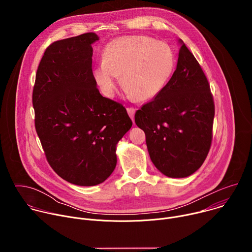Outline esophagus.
<instances>
[{
    "instance_id": "obj_1",
    "label": "esophagus",
    "mask_w": 252,
    "mask_h": 252,
    "mask_svg": "<svg viewBox=\"0 0 252 252\" xmlns=\"http://www.w3.org/2000/svg\"><path fill=\"white\" fill-rule=\"evenodd\" d=\"M126 111H127V114H128V116L130 117V119L133 121V119H134V114H135V109H133V107H127Z\"/></svg>"
}]
</instances>
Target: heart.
I'll return each instance as SVG.
<instances>
[{
  "instance_id": "heart-1",
  "label": "heart",
  "mask_w": 252,
  "mask_h": 252,
  "mask_svg": "<svg viewBox=\"0 0 252 252\" xmlns=\"http://www.w3.org/2000/svg\"><path fill=\"white\" fill-rule=\"evenodd\" d=\"M175 65L171 48L163 42L133 35L117 39L103 50L102 61L93 69V78L101 92L112 96L119 83L137 100L156 97L167 85Z\"/></svg>"
}]
</instances>
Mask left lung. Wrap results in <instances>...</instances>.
<instances>
[{"mask_svg":"<svg viewBox=\"0 0 252 252\" xmlns=\"http://www.w3.org/2000/svg\"><path fill=\"white\" fill-rule=\"evenodd\" d=\"M176 69L165 88L135 113L152 161L164 175L187 177L205 160L212 139L214 102L198 62L182 40Z\"/></svg>","mask_w":252,"mask_h":252,"instance_id":"1","label":"left lung"}]
</instances>
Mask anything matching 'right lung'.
<instances>
[{"label":"right lung","instance_id":"add662e5","mask_svg":"<svg viewBox=\"0 0 252 252\" xmlns=\"http://www.w3.org/2000/svg\"><path fill=\"white\" fill-rule=\"evenodd\" d=\"M94 32L50 45L32 90L34 126L51 167L81 187L103 183L117 165V143L132 122L125 106L102 96L93 78Z\"/></svg>","mask_w":252,"mask_h":252}]
</instances>
